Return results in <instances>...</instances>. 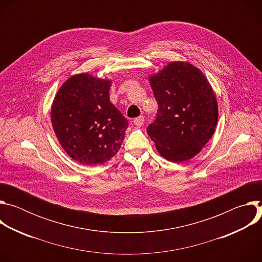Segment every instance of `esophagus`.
<instances>
[{
  "label": "esophagus",
  "mask_w": 262,
  "mask_h": 262,
  "mask_svg": "<svg viewBox=\"0 0 262 262\" xmlns=\"http://www.w3.org/2000/svg\"><path fill=\"white\" fill-rule=\"evenodd\" d=\"M144 123V117L143 116H139L137 118L134 119V124L137 126H142Z\"/></svg>",
  "instance_id": "esophagus-1"
}]
</instances>
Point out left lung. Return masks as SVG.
Listing matches in <instances>:
<instances>
[{
    "label": "left lung",
    "mask_w": 262,
    "mask_h": 262,
    "mask_svg": "<svg viewBox=\"0 0 262 262\" xmlns=\"http://www.w3.org/2000/svg\"><path fill=\"white\" fill-rule=\"evenodd\" d=\"M159 108L147 134L166 160L194 158L213 135L217 103L203 73L190 63L174 62L150 78Z\"/></svg>",
    "instance_id": "obj_1"
}]
</instances>
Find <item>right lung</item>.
Listing matches in <instances>:
<instances>
[{
	"label": "right lung",
	"instance_id": "1",
	"mask_svg": "<svg viewBox=\"0 0 262 262\" xmlns=\"http://www.w3.org/2000/svg\"><path fill=\"white\" fill-rule=\"evenodd\" d=\"M108 81L81 73L59 89L52 106V123L64 150L83 165L103 164L123 142L127 119L110 102Z\"/></svg>",
	"mask_w": 262,
	"mask_h": 262
}]
</instances>
